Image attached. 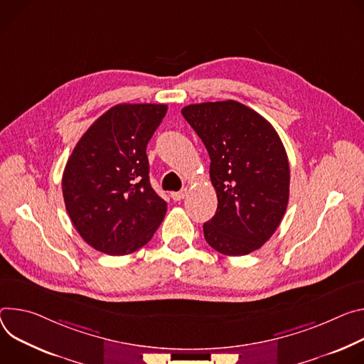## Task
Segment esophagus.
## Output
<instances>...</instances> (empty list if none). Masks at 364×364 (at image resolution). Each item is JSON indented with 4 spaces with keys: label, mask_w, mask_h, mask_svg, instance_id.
I'll list each match as a JSON object with an SVG mask.
<instances>
[{
    "label": "esophagus",
    "mask_w": 364,
    "mask_h": 364,
    "mask_svg": "<svg viewBox=\"0 0 364 364\" xmlns=\"http://www.w3.org/2000/svg\"><path fill=\"white\" fill-rule=\"evenodd\" d=\"M186 195V189H182V191H178V192H172L171 196L173 200H182Z\"/></svg>",
    "instance_id": "obj_1"
}]
</instances>
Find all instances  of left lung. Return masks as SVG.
I'll use <instances>...</instances> for the list:
<instances>
[{
    "label": "left lung",
    "mask_w": 364,
    "mask_h": 364,
    "mask_svg": "<svg viewBox=\"0 0 364 364\" xmlns=\"http://www.w3.org/2000/svg\"><path fill=\"white\" fill-rule=\"evenodd\" d=\"M182 115L211 159L218 207L204 224L207 243L225 256L260 249L289 200V161L279 134L259 112L232 100L186 105Z\"/></svg>",
    "instance_id": "obj_1"
}]
</instances>
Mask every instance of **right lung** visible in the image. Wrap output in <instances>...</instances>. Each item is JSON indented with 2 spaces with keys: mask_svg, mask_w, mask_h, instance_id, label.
Returning <instances> with one entry per match:
<instances>
[{
  "mask_svg": "<svg viewBox=\"0 0 364 364\" xmlns=\"http://www.w3.org/2000/svg\"><path fill=\"white\" fill-rule=\"evenodd\" d=\"M165 104H118L76 143L62 178L69 218L87 243L130 255L151 240L168 204L149 181L146 147L166 115Z\"/></svg>",
  "mask_w": 364,
  "mask_h": 364,
  "instance_id": "right-lung-1",
  "label": "right lung"
}]
</instances>
